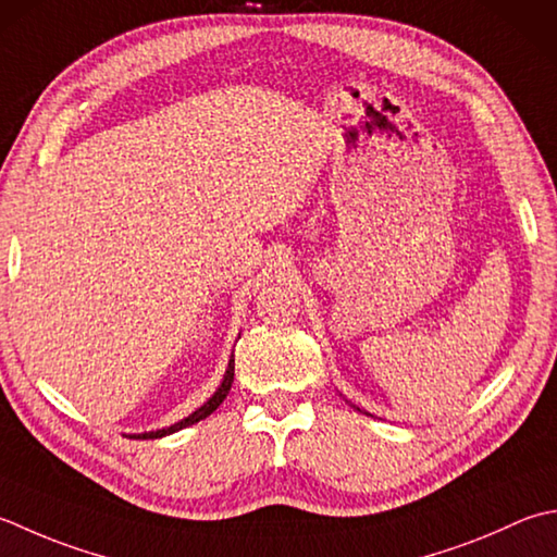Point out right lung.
<instances>
[{
    "label": "right lung",
    "mask_w": 557,
    "mask_h": 557,
    "mask_svg": "<svg viewBox=\"0 0 557 557\" xmlns=\"http://www.w3.org/2000/svg\"><path fill=\"white\" fill-rule=\"evenodd\" d=\"M232 384H234V357L228 359V369H226V374H224L222 386L216 388V394H214L210 400H207L202 408L195 410L193 416H188L185 420H181V422H176V424H171V428H166V430L145 432V434H133V437H129V440H159V437H166V434H173V432H178V430H183V428H190V424H195V422L205 420L207 416H212V412L222 406V400L226 398V394H228V388H232Z\"/></svg>",
    "instance_id": "1"
}]
</instances>
